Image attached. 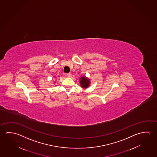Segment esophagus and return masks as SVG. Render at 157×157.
Wrapping results in <instances>:
<instances>
[{"label":"esophagus","mask_w":157,"mask_h":157,"mask_svg":"<svg viewBox=\"0 0 157 157\" xmlns=\"http://www.w3.org/2000/svg\"><path fill=\"white\" fill-rule=\"evenodd\" d=\"M67 75L68 77H71V76H72V74H71V73H69L67 74Z\"/></svg>","instance_id":"esophagus-1"}]
</instances>
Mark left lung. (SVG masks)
Instances as JSON below:
<instances>
[{"instance_id": "left-lung-1", "label": "left lung", "mask_w": 157, "mask_h": 157, "mask_svg": "<svg viewBox=\"0 0 157 157\" xmlns=\"http://www.w3.org/2000/svg\"><path fill=\"white\" fill-rule=\"evenodd\" d=\"M80 83L82 87L83 88H87L90 85V79L85 76H83L80 79Z\"/></svg>"}]
</instances>
